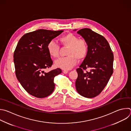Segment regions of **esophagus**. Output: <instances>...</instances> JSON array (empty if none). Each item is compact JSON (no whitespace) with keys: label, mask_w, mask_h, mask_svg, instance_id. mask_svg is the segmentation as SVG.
I'll use <instances>...</instances> for the list:
<instances>
[{"label":"esophagus","mask_w":131,"mask_h":131,"mask_svg":"<svg viewBox=\"0 0 131 131\" xmlns=\"http://www.w3.org/2000/svg\"><path fill=\"white\" fill-rule=\"evenodd\" d=\"M63 73H64L66 74V73H67L68 72V70H64L63 71Z\"/></svg>","instance_id":"obj_1"}]
</instances>
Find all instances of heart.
Here are the masks:
<instances>
[{"instance_id": "obj_1", "label": "heart", "mask_w": 131, "mask_h": 131, "mask_svg": "<svg viewBox=\"0 0 131 131\" xmlns=\"http://www.w3.org/2000/svg\"><path fill=\"white\" fill-rule=\"evenodd\" d=\"M62 44L69 47L67 52L68 57L62 58L56 61V66L64 70L71 69L77 63V59L82 60L88 53V44L85 40L79 39L75 34L68 33L60 38ZM47 51L49 55L54 58L59 56V46L54 41L51 40L47 45Z\"/></svg>"}]
</instances>
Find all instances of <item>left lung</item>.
<instances>
[{"label": "left lung", "instance_id": "obj_1", "mask_svg": "<svg viewBox=\"0 0 131 131\" xmlns=\"http://www.w3.org/2000/svg\"><path fill=\"white\" fill-rule=\"evenodd\" d=\"M77 33L88 43L89 50L76 70L78 75L75 88L82 96L92 98L101 93L112 75L114 55L108 41L103 36L89 28L82 29ZM86 69L89 70L84 72Z\"/></svg>", "mask_w": 131, "mask_h": 131}]
</instances>
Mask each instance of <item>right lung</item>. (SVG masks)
I'll return each mask as SVG.
<instances>
[{"label": "right lung", "mask_w": 131, "mask_h": 131, "mask_svg": "<svg viewBox=\"0 0 131 131\" xmlns=\"http://www.w3.org/2000/svg\"><path fill=\"white\" fill-rule=\"evenodd\" d=\"M63 31L38 29L24 35L17 43L13 56L16 76L23 88L34 97H46L54 90V78L62 70L44 71L53 63L47 47Z\"/></svg>", "instance_id": "right-lung-1"}]
</instances>
